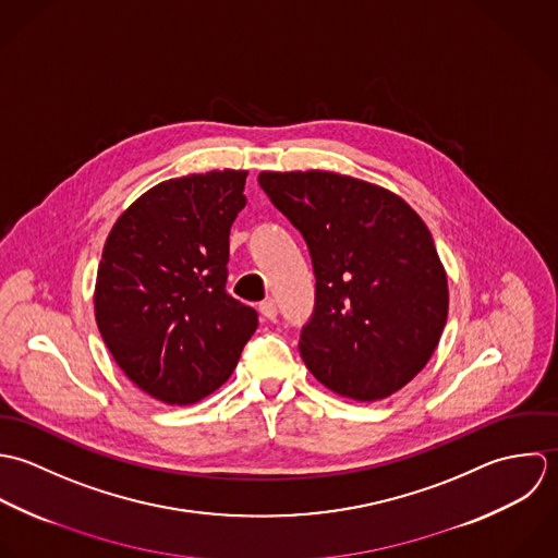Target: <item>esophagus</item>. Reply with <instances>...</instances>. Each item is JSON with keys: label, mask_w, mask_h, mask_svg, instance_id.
Wrapping results in <instances>:
<instances>
[{"label": "esophagus", "mask_w": 558, "mask_h": 558, "mask_svg": "<svg viewBox=\"0 0 558 558\" xmlns=\"http://www.w3.org/2000/svg\"><path fill=\"white\" fill-rule=\"evenodd\" d=\"M258 311H260V315H263L265 319H269V322H274V319L278 317V308H276V302H274V300L260 302V304H258Z\"/></svg>", "instance_id": "34e87169"}]
</instances>
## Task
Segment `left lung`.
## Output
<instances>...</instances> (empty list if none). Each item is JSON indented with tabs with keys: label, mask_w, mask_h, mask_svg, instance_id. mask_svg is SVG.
<instances>
[{
	"label": "left lung",
	"mask_w": 558,
	"mask_h": 558,
	"mask_svg": "<svg viewBox=\"0 0 558 558\" xmlns=\"http://www.w3.org/2000/svg\"><path fill=\"white\" fill-rule=\"evenodd\" d=\"M258 185L313 258L315 311L300 336L308 371L353 401L401 390L429 362L448 315L429 228L397 194L336 172H260Z\"/></svg>",
	"instance_id": "1"
}]
</instances>
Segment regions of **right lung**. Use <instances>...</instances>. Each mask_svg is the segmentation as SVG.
Instances as JSON below:
<instances>
[{"instance_id": "obj_1", "label": "right lung", "mask_w": 558, "mask_h": 558, "mask_svg": "<svg viewBox=\"0 0 558 558\" xmlns=\"http://www.w3.org/2000/svg\"><path fill=\"white\" fill-rule=\"evenodd\" d=\"M245 177L214 170L163 181L106 241L95 287L99 332L124 375L168 405L218 390L256 332V311L226 293L228 234L245 207Z\"/></svg>"}]
</instances>
